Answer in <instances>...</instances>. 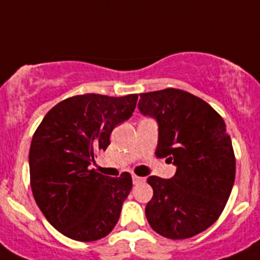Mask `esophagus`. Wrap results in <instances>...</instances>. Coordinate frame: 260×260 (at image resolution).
I'll list each match as a JSON object with an SVG mask.
<instances>
[{
  "mask_svg": "<svg viewBox=\"0 0 260 260\" xmlns=\"http://www.w3.org/2000/svg\"><path fill=\"white\" fill-rule=\"evenodd\" d=\"M144 181H146V178H144V177H139V176H133V183H134V185H137V183H141V182H144Z\"/></svg>",
  "mask_w": 260,
  "mask_h": 260,
  "instance_id": "1",
  "label": "esophagus"
}]
</instances>
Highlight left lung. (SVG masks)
Masks as SVG:
<instances>
[{
  "instance_id": "obj_1",
  "label": "left lung",
  "mask_w": 260,
  "mask_h": 260,
  "mask_svg": "<svg viewBox=\"0 0 260 260\" xmlns=\"http://www.w3.org/2000/svg\"><path fill=\"white\" fill-rule=\"evenodd\" d=\"M138 109L157 122L156 156L177 168L169 180L148 177L153 197L147 220L162 237L197 236L219 219L234 183L236 158L224 119L204 100L176 88L141 93Z\"/></svg>"
}]
</instances>
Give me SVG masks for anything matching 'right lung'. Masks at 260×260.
<instances>
[{"label": "right lung", "mask_w": 260, "mask_h": 260, "mask_svg": "<svg viewBox=\"0 0 260 260\" xmlns=\"http://www.w3.org/2000/svg\"><path fill=\"white\" fill-rule=\"evenodd\" d=\"M138 95L86 93L69 98L45 114L29 148L36 204L53 228L82 242L113 231L132 190V176L100 174L89 165L107 150L113 128L132 117Z\"/></svg>", "instance_id": "obj_1"}]
</instances>
